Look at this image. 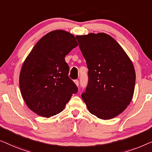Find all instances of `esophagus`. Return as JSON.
I'll return each mask as SVG.
<instances>
[{"label": "esophagus", "mask_w": 152, "mask_h": 152, "mask_svg": "<svg viewBox=\"0 0 152 152\" xmlns=\"http://www.w3.org/2000/svg\"><path fill=\"white\" fill-rule=\"evenodd\" d=\"M74 83H75L77 87H78V85H79V81H78V80H74Z\"/></svg>", "instance_id": "34e87169"}]
</instances>
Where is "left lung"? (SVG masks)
Listing matches in <instances>:
<instances>
[{
	"label": "left lung",
	"mask_w": 152,
	"mask_h": 152,
	"mask_svg": "<svg viewBox=\"0 0 152 152\" xmlns=\"http://www.w3.org/2000/svg\"><path fill=\"white\" fill-rule=\"evenodd\" d=\"M86 60L89 83L81 96L89 112L98 118H114L133 98L136 72L128 55L105 33L76 36Z\"/></svg>",
	"instance_id": "8db88e82"
}]
</instances>
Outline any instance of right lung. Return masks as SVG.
<instances>
[{
	"mask_svg": "<svg viewBox=\"0 0 152 152\" xmlns=\"http://www.w3.org/2000/svg\"><path fill=\"white\" fill-rule=\"evenodd\" d=\"M78 46L75 36L65 30L42 37L25 58L19 86L27 106L38 116L50 118L64 110L78 88L69 78L65 57Z\"/></svg>",
	"mask_w": 152,
	"mask_h": 152,
	"instance_id": "1",
	"label": "right lung"
}]
</instances>
